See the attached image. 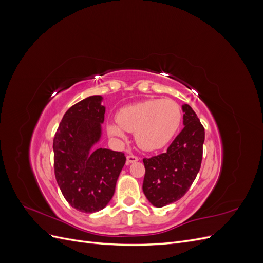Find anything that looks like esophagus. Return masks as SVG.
<instances>
[{
	"instance_id": "34e87169",
	"label": "esophagus",
	"mask_w": 263,
	"mask_h": 263,
	"mask_svg": "<svg viewBox=\"0 0 263 263\" xmlns=\"http://www.w3.org/2000/svg\"><path fill=\"white\" fill-rule=\"evenodd\" d=\"M139 160V158L137 156H134V155H128L127 156V164L129 163H134Z\"/></svg>"
}]
</instances>
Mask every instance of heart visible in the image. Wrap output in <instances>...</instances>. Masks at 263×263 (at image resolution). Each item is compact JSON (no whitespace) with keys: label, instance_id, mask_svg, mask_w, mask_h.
<instances>
[{"label":"heart","instance_id":"b5f03b06","mask_svg":"<svg viewBox=\"0 0 263 263\" xmlns=\"http://www.w3.org/2000/svg\"><path fill=\"white\" fill-rule=\"evenodd\" d=\"M116 121L106 125L110 137L124 140L125 132H130L140 149L154 151L163 148L177 134L182 110L170 99H150L119 109Z\"/></svg>","mask_w":263,"mask_h":263}]
</instances>
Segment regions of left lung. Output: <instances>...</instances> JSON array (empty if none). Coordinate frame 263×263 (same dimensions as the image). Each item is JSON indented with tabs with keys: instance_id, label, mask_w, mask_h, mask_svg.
<instances>
[{
	"instance_id": "obj_1",
	"label": "left lung",
	"mask_w": 263,
	"mask_h": 263,
	"mask_svg": "<svg viewBox=\"0 0 263 263\" xmlns=\"http://www.w3.org/2000/svg\"><path fill=\"white\" fill-rule=\"evenodd\" d=\"M184 128L166 153L145 158L142 191L156 208L177 202L187 192L201 168L204 127L190 105H182Z\"/></svg>"
}]
</instances>
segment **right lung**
Returning a JSON list of instances; mask_svg holds the SVG:
<instances>
[{"label": "right lung", "mask_w": 263, "mask_h": 263, "mask_svg": "<svg viewBox=\"0 0 263 263\" xmlns=\"http://www.w3.org/2000/svg\"><path fill=\"white\" fill-rule=\"evenodd\" d=\"M92 95L71 106L53 138L54 176L63 197L76 210L94 213L112 200L126 157L106 148L92 150L102 135L105 106Z\"/></svg>", "instance_id": "1"}]
</instances>
